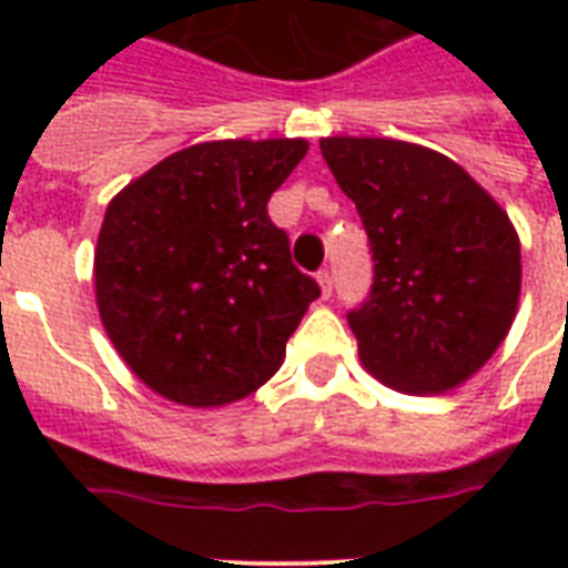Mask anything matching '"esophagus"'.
Instances as JSON below:
<instances>
[{
  "label": "esophagus",
  "instance_id": "1",
  "mask_svg": "<svg viewBox=\"0 0 568 568\" xmlns=\"http://www.w3.org/2000/svg\"><path fill=\"white\" fill-rule=\"evenodd\" d=\"M318 285L321 297H329V294H333V274H329V271H318Z\"/></svg>",
  "mask_w": 568,
  "mask_h": 568
}]
</instances>
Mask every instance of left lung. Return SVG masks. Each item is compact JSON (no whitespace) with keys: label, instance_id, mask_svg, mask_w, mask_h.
<instances>
[{"label":"left lung","instance_id":"8db88e82","mask_svg":"<svg viewBox=\"0 0 568 568\" xmlns=\"http://www.w3.org/2000/svg\"><path fill=\"white\" fill-rule=\"evenodd\" d=\"M374 256L351 310L359 359L406 395H442L480 372L510 333L521 247L510 217L448 155L392 138H321Z\"/></svg>","mask_w":568,"mask_h":568}]
</instances>
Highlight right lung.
Masks as SVG:
<instances>
[{
	"mask_svg": "<svg viewBox=\"0 0 568 568\" xmlns=\"http://www.w3.org/2000/svg\"><path fill=\"white\" fill-rule=\"evenodd\" d=\"M306 150L303 138L205 141L109 203L93 253L97 306L111 345L155 395L223 406L280 372L321 288L292 265L267 200Z\"/></svg>",
	"mask_w": 568,
	"mask_h": 568,
	"instance_id": "1",
	"label": "right lung"
}]
</instances>
